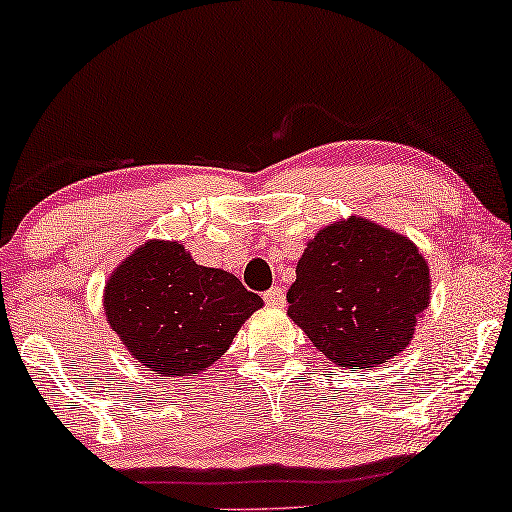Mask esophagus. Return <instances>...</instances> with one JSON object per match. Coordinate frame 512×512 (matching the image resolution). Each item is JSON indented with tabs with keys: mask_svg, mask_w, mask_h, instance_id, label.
I'll use <instances>...</instances> for the list:
<instances>
[{
	"mask_svg": "<svg viewBox=\"0 0 512 512\" xmlns=\"http://www.w3.org/2000/svg\"><path fill=\"white\" fill-rule=\"evenodd\" d=\"M284 289L282 286H272V289H268L263 293V300L268 305H272V307H282L284 305Z\"/></svg>",
	"mask_w": 512,
	"mask_h": 512,
	"instance_id": "esophagus-1",
	"label": "esophagus"
}]
</instances>
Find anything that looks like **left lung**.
<instances>
[{
	"instance_id": "8db88e82",
	"label": "left lung",
	"mask_w": 512,
	"mask_h": 512,
	"mask_svg": "<svg viewBox=\"0 0 512 512\" xmlns=\"http://www.w3.org/2000/svg\"><path fill=\"white\" fill-rule=\"evenodd\" d=\"M415 244L354 216L319 230L296 265L289 317L342 368H375L410 345L429 305Z\"/></svg>"
}]
</instances>
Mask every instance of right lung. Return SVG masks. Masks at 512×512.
<instances>
[{
	"label": "right lung",
	"instance_id": "add662e5",
	"mask_svg": "<svg viewBox=\"0 0 512 512\" xmlns=\"http://www.w3.org/2000/svg\"><path fill=\"white\" fill-rule=\"evenodd\" d=\"M261 305L235 275L198 265L179 242H146L104 286L109 326L163 377L212 366Z\"/></svg>",
	"mask_w": 512,
	"mask_h": 512
}]
</instances>
